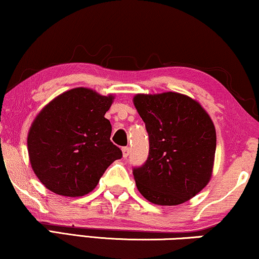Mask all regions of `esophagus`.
<instances>
[{
  "label": "esophagus",
  "mask_w": 259,
  "mask_h": 259,
  "mask_svg": "<svg viewBox=\"0 0 259 259\" xmlns=\"http://www.w3.org/2000/svg\"><path fill=\"white\" fill-rule=\"evenodd\" d=\"M130 154V147H122V155L123 158H127Z\"/></svg>",
  "instance_id": "esophagus-1"
}]
</instances>
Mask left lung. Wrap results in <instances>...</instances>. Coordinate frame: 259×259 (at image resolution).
I'll return each instance as SVG.
<instances>
[{"label": "left lung", "mask_w": 259, "mask_h": 259, "mask_svg": "<svg viewBox=\"0 0 259 259\" xmlns=\"http://www.w3.org/2000/svg\"><path fill=\"white\" fill-rule=\"evenodd\" d=\"M150 139L148 158L133 167L139 192L157 205H179L210 182L215 130L210 115L184 94H137L133 99Z\"/></svg>", "instance_id": "left-lung-1"}]
</instances>
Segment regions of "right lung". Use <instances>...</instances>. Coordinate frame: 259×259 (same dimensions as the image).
I'll return each instance as SVG.
<instances>
[{
  "label": "right lung",
  "mask_w": 259,
  "mask_h": 259,
  "mask_svg": "<svg viewBox=\"0 0 259 259\" xmlns=\"http://www.w3.org/2000/svg\"><path fill=\"white\" fill-rule=\"evenodd\" d=\"M113 99L88 88H73L35 118L27 140L29 160L52 192L84 196L95 189L106 168L122 157L109 139L112 125L105 118Z\"/></svg>",
  "instance_id": "right-lung-1"
}]
</instances>
